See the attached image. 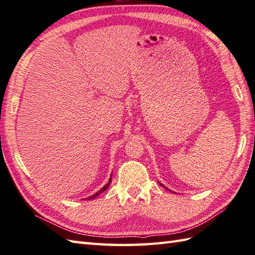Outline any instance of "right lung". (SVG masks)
<instances>
[{
	"mask_svg": "<svg viewBox=\"0 0 255 255\" xmlns=\"http://www.w3.org/2000/svg\"><path fill=\"white\" fill-rule=\"evenodd\" d=\"M111 182H112V178H110V180H109V182H108V184H106V185H104L102 188H101V190L99 191V192H97L95 195H93V196H91V197H89V198H87V199H94V198H96V197H98V196H99L100 194H102L104 191H106L107 190V188L109 187V185L111 184Z\"/></svg>",
	"mask_w": 255,
	"mask_h": 255,
	"instance_id": "obj_1",
	"label": "right lung"
}]
</instances>
